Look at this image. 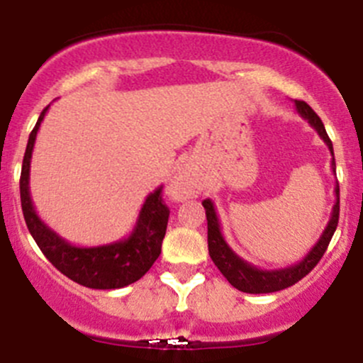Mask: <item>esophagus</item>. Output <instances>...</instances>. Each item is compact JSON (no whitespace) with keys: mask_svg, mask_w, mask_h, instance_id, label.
<instances>
[{"mask_svg":"<svg viewBox=\"0 0 363 363\" xmlns=\"http://www.w3.org/2000/svg\"><path fill=\"white\" fill-rule=\"evenodd\" d=\"M169 194L173 199L177 201H186L192 199L199 194V183L194 178L192 171L180 169L174 174L173 182L169 185Z\"/></svg>","mask_w":363,"mask_h":363,"instance_id":"esophagus-1","label":"esophagus"}]
</instances>
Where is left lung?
Masks as SVG:
<instances>
[{
    "mask_svg": "<svg viewBox=\"0 0 363 363\" xmlns=\"http://www.w3.org/2000/svg\"><path fill=\"white\" fill-rule=\"evenodd\" d=\"M296 111L302 118L311 123L319 134V138L325 141L328 146L330 153H332V169L335 171V159H333V146L330 141L328 134L325 130L321 118L311 109L308 104L303 100H295ZM335 196L337 201L332 208V217H330L328 224H326L325 231L319 236L318 243L308 250L307 256L298 263L291 264L288 268H281V270H261V268L254 267V264L243 261L235 250L225 243L224 236L220 231V222H218L217 211H215L211 199H204L203 206L206 210V220H208V250H210V257L215 263V267L220 270V274L228 279L229 284L233 288L240 289L243 293H252V295H259V293H275L281 289L289 288V286L296 284L302 281L305 275L319 263V259L325 254L326 247H328L330 240H332L333 233L337 229V222H339V183L335 185Z\"/></svg>",
    "mask_w": 363,
    "mask_h": 363,
    "instance_id": "8db88e82",
    "label": "left lung"
}]
</instances>
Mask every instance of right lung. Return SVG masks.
I'll return each mask as SVG.
<instances>
[{
    "mask_svg": "<svg viewBox=\"0 0 363 363\" xmlns=\"http://www.w3.org/2000/svg\"><path fill=\"white\" fill-rule=\"evenodd\" d=\"M49 106L42 111L28 139L21 171V206L31 236L44 256L68 279L91 289H118L139 281L160 256L169 208L164 204L162 185L146 197L135 228L127 238L99 247H75L52 231L35 211L30 196V167L35 139Z\"/></svg>",
    "mask_w": 363,
    "mask_h": 363,
    "instance_id": "obj_1",
    "label": "right lung"
}]
</instances>
